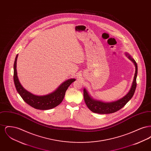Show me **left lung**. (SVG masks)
<instances>
[{
  "label": "left lung",
  "mask_w": 151,
  "mask_h": 151,
  "mask_svg": "<svg viewBox=\"0 0 151 151\" xmlns=\"http://www.w3.org/2000/svg\"><path fill=\"white\" fill-rule=\"evenodd\" d=\"M126 55L131 60L135 66V73L133 82L131 87L129 89V92L126 96H124L122 99L115 101L111 102H104L96 100L92 98L90 94L88 93L86 89H84V99L86 104L87 107L89 108L92 112L98 114H110L113 113L122 109L124 105L129 101L134 94L135 93L136 87H137V65L135 60L132 57L126 53Z\"/></svg>",
  "instance_id": "left-lung-1"
}]
</instances>
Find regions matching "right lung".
Returning a JSON list of instances; mask_svg holds the SVG:
<instances>
[{
	"label": "right lung",
	"instance_id": "right-lung-1",
	"mask_svg": "<svg viewBox=\"0 0 151 151\" xmlns=\"http://www.w3.org/2000/svg\"><path fill=\"white\" fill-rule=\"evenodd\" d=\"M17 57L18 54L16 57L14 65V80L16 89L23 100L32 107L39 110H49L59 105L63 100L65 91L68 86L76 79H68L60 84L55 91L45 96H36L27 91L22 86L19 81L16 70Z\"/></svg>",
	"mask_w": 151,
	"mask_h": 151
}]
</instances>
